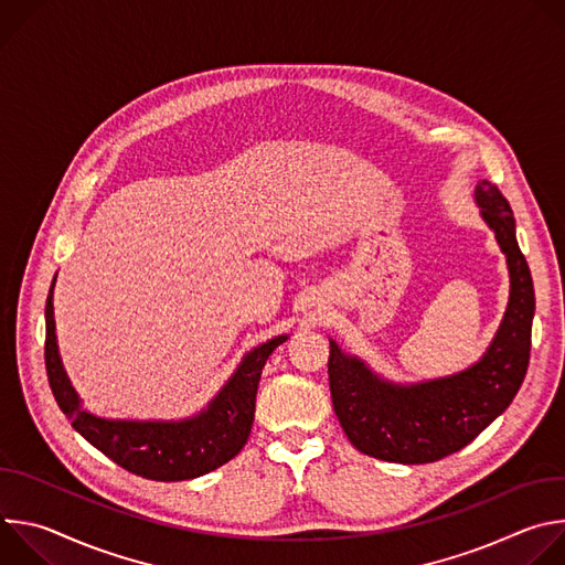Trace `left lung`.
I'll use <instances>...</instances> for the list:
<instances>
[{
  "instance_id": "8db88e82",
  "label": "left lung",
  "mask_w": 565,
  "mask_h": 565,
  "mask_svg": "<svg viewBox=\"0 0 565 565\" xmlns=\"http://www.w3.org/2000/svg\"><path fill=\"white\" fill-rule=\"evenodd\" d=\"M476 201L508 257L512 284L503 324L478 364L451 377L397 386L382 382L331 342L333 409L347 438L366 456L423 465L460 451L510 407L523 384L534 317L530 266L516 244L514 214L501 190L482 181Z\"/></svg>"
}]
</instances>
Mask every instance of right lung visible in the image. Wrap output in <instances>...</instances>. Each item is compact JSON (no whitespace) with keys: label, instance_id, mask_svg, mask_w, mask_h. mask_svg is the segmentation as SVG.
<instances>
[{"label":"right lung","instance_id":"right-lung-1","mask_svg":"<svg viewBox=\"0 0 565 565\" xmlns=\"http://www.w3.org/2000/svg\"><path fill=\"white\" fill-rule=\"evenodd\" d=\"M53 284L44 310V362L57 407L73 420L71 425L77 434H83L96 449H100L127 471L166 482L203 476L225 465L244 449L255 420V399L262 369L266 366V360L273 355V351L286 342V335L275 338L248 353L223 391L196 418L181 423L103 420L79 409V397L75 395L62 369L55 344Z\"/></svg>","mask_w":565,"mask_h":565}]
</instances>
